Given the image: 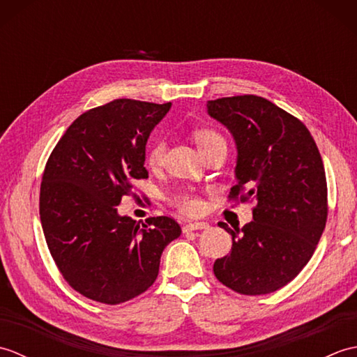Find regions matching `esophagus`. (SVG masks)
Returning a JSON list of instances; mask_svg holds the SVG:
<instances>
[{"mask_svg":"<svg viewBox=\"0 0 357 357\" xmlns=\"http://www.w3.org/2000/svg\"><path fill=\"white\" fill-rule=\"evenodd\" d=\"M204 229H208V224L207 222H188L183 227V231L188 233V231H195V230H204Z\"/></svg>","mask_w":357,"mask_h":357,"instance_id":"obj_1","label":"esophagus"}]
</instances>
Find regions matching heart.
Listing matches in <instances>:
<instances>
[{"label":"heart","mask_w":357,"mask_h":357,"mask_svg":"<svg viewBox=\"0 0 357 357\" xmlns=\"http://www.w3.org/2000/svg\"><path fill=\"white\" fill-rule=\"evenodd\" d=\"M195 141L198 142V146L201 151L210 149L211 146H215L218 142H225L221 135H219L213 128H207V127H199L193 130ZM165 150H167V144L164 138L161 136H155L151 138L147 146L146 151V161L150 167H159L162 165L164 158H165ZM170 202L176 207L179 211H183L185 215H198L202 210V201L198 195H195L190 190H178L174 192L170 196Z\"/></svg>","instance_id":"obj_1"}]
</instances>
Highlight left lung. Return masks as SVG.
Wrapping results in <instances>:
<instances>
[{
	"instance_id": "8db88e82",
	"label": "left lung",
	"mask_w": 357,
	"mask_h": 357,
	"mask_svg": "<svg viewBox=\"0 0 357 357\" xmlns=\"http://www.w3.org/2000/svg\"><path fill=\"white\" fill-rule=\"evenodd\" d=\"M208 115L222 123L238 147L230 201H255L253 221L231 234L230 253L213 265L219 282L257 296L285 287L312 259L327 224L324 162L301 119L256 95L218 98Z\"/></svg>"
}]
</instances>
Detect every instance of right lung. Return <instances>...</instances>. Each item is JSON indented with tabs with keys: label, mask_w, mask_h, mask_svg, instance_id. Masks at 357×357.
Instances as JSON below:
<instances>
[{
	"label": "right lung",
	"mask_w": 357,
	"mask_h": 357,
	"mask_svg": "<svg viewBox=\"0 0 357 357\" xmlns=\"http://www.w3.org/2000/svg\"><path fill=\"white\" fill-rule=\"evenodd\" d=\"M172 104L115 100L73 121L45 162L40 218L66 282L101 304L116 305L153 285L167 244L181 234L170 216L139 225L119 216L123 196L149 178L146 144Z\"/></svg>",
	"instance_id": "obj_1"
}]
</instances>
